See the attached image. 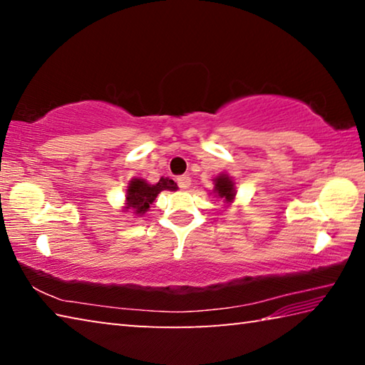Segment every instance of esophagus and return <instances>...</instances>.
I'll use <instances>...</instances> for the list:
<instances>
[{"mask_svg": "<svg viewBox=\"0 0 365 365\" xmlns=\"http://www.w3.org/2000/svg\"><path fill=\"white\" fill-rule=\"evenodd\" d=\"M177 183L182 190H187V188H190V185H191V178L188 175H180L177 178Z\"/></svg>", "mask_w": 365, "mask_h": 365, "instance_id": "esophagus-1", "label": "esophagus"}]
</instances>
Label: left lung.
I'll return each instance as SVG.
<instances>
[{
	"label": "left lung",
	"instance_id": "8db88e82",
	"mask_svg": "<svg viewBox=\"0 0 365 365\" xmlns=\"http://www.w3.org/2000/svg\"><path fill=\"white\" fill-rule=\"evenodd\" d=\"M212 193L215 197L222 200L225 206H230L235 201V197H237V188H235L233 178L225 174V172H222L217 177H214Z\"/></svg>",
	"mask_w": 365,
	"mask_h": 365
}]
</instances>
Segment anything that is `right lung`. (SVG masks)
Returning <instances> with one entry per match:
<instances>
[{
  "instance_id": "right-lung-1",
  "label": "right lung",
  "mask_w": 365,
  "mask_h": 365,
  "mask_svg": "<svg viewBox=\"0 0 365 365\" xmlns=\"http://www.w3.org/2000/svg\"><path fill=\"white\" fill-rule=\"evenodd\" d=\"M177 191L178 187L174 180L169 177H160L158 183H148L145 178L133 177L127 183L125 190V201H123L122 211L123 214L133 212V215H145V212L150 211V206L156 200L160 191Z\"/></svg>"
}]
</instances>
